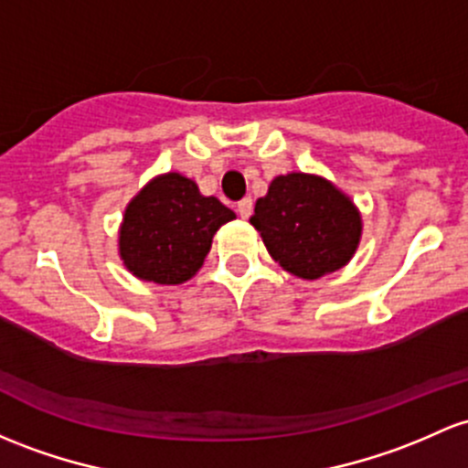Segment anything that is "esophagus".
<instances>
[{"mask_svg":"<svg viewBox=\"0 0 468 468\" xmlns=\"http://www.w3.org/2000/svg\"><path fill=\"white\" fill-rule=\"evenodd\" d=\"M238 213H239V218H249L250 213H253V199L250 197H244V199H239L238 202Z\"/></svg>","mask_w":468,"mask_h":468,"instance_id":"esophagus-1","label":"esophagus"}]
</instances>
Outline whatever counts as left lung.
I'll return each instance as SVG.
<instances>
[{"instance_id":"left-lung-1","label":"left lung","mask_w":468,"mask_h":468,"mask_svg":"<svg viewBox=\"0 0 468 468\" xmlns=\"http://www.w3.org/2000/svg\"><path fill=\"white\" fill-rule=\"evenodd\" d=\"M250 224L260 230L271 258L302 280L342 269L362 233L351 199L326 179L304 173L275 177L266 197L255 204Z\"/></svg>"}]
</instances>
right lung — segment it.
Returning a JSON list of instances; mask_svg holds the SVG:
<instances>
[{"label": "right lung", "instance_id": "obj_1", "mask_svg": "<svg viewBox=\"0 0 468 468\" xmlns=\"http://www.w3.org/2000/svg\"><path fill=\"white\" fill-rule=\"evenodd\" d=\"M235 219L218 197H204L193 179L168 173L128 204L120 230L126 269L155 284H182L197 273L218 229Z\"/></svg>", "mask_w": 468, "mask_h": 468}]
</instances>
